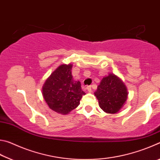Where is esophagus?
Returning a JSON list of instances; mask_svg holds the SVG:
<instances>
[{"label":"esophagus","mask_w":160,"mask_h":160,"mask_svg":"<svg viewBox=\"0 0 160 160\" xmlns=\"http://www.w3.org/2000/svg\"><path fill=\"white\" fill-rule=\"evenodd\" d=\"M87 90H88L89 92H92V86L91 85L87 86Z\"/></svg>","instance_id":"34e87169"}]
</instances>
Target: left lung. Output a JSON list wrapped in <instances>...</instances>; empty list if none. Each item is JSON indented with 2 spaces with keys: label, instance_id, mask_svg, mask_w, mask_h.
<instances>
[{
  "label": "left lung",
  "instance_id": "1",
  "mask_svg": "<svg viewBox=\"0 0 160 160\" xmlns=\"http://www.w3.org/2000/svg\"><path fill=\"white\" fill-rule=\"evenodd\" d=\"M94 94L99 107L107 113H118L125 104L128 94L122 80L113 73L102 78Z\"/></svg>",
  "mask_w": 160,
  "mask_h": 160
}]
</instances>
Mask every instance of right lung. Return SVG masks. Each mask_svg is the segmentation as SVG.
<instances>
[{"instance_id":"add662e5","label":"right lung","mask_w":160,"mask_h":160,"mask_svg":"<svg viewBox=\"0 0 160 160\" xmlns=\"http://www.w3.org/2000/svg\"><path fill=\"white\" fill-rule=\"evenodd\" d=\"M72 67L71 63L59 66L42 87V95L48 107L63 115L77 108L85 94L80 81L72 78Z\"/></svg>"}]
</instances>
